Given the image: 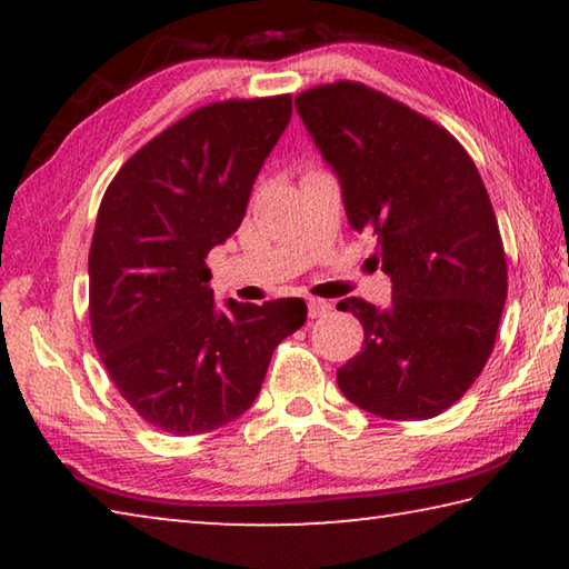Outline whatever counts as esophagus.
Returning a JSON list of instances; mask_svg holds the SVG:
<instances>
[{"mask_svg": "<svg viewBox=\"0 0 569 569\" xmlns=\"http://www.w3.org/2000/svg\"><path fill=\"white\" fill-rule=\"evenodd\" d=\"M331 311V303L323 301V298H308V316L311 319H321V316H326Z\"/></svg>", "mask_w": 569, "mask_h": 569, "instance_id": "obj_1", "label": "esophagus"}]
</instances>
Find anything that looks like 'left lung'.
Segmentation results:
<instances>
[{
  "instance_id": "1",
  "label": "left lung",
  "mask_w": 569,
  "mask_h": 569,
  "mask_svg": "<svg viewBox=\"0 0 569 569\" xmlns=\"http://www.w3.org/2000/svg\"><path fill=\"white\" fill-rule=\"evenodd\" d=\"M341 182L349 226L377 236L369 261L391 306H336L363 349L336 371L343 397L381 419H431L465 397L495 349L507 301L502 236L475 160L437 122L359 82L296 98Z\"/></svg>"
}]
</instances>
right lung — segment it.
Masks as SVG:
<instances>
[{"mask_svg":"<svg viewBox=\"0 0 569 569\" xmlns=\"http://www.w3.org/2000/svg\"><path fill=\"white\" fill-rule=\"evenodd\" d=\"M291 120V94L206 104L124 162L90 246L92 341L152 427L203 435L256 401L268 361L306 323L301 298L218 308L206 258L236 233Z\"/></svg>","mask_w":569,"mask_h":569,"instance_id":"right-lung-1","label":"right lung"}]
</instances>
